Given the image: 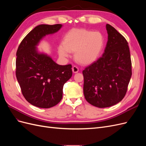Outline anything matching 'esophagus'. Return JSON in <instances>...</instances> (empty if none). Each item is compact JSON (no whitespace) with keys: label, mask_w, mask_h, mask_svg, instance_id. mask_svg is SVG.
I'll return each instance as SVG.
<instances>
[{"label":"esophagus","mask_w":146,"mask_h":146,"mask_svg":"<svg viewBox=\"0 0 146 146\" xmlns=\"http://www.w3.org/2000/svg\"><path fill=\"white\" fill-rule=\"evenodd\" d=\"M72 72L74 73H77V72H78V70H79L78 68L77 67V66H74L73 67H72Z\"/></svg>","instance_id":"1"}]
</instances>
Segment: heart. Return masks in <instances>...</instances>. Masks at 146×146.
Here are the masks:
<instances>
[{
  "mask_svg": "<svg viewBox=\"0 0 146 146\" xmlns=\"http://www.w3.org/2000/svg\"><path fill=\"white\" fill-rule=\"evenodd\" d=\"M104 45V37L99 32L86 29L71 30L65 35L63 42L60 43L58 54L62 58H67L70 52H75L78 63L89 64L99 56Z\"/></svg>",
  "mask_w": 146,
  "mask_h": 146,
  "instance_id": "1",
  "label": "heart"
}]
</instances>
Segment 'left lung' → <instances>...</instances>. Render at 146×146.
Masks as SVG:
<instances>
[{"instance_id": "obj_1", "label": "left lung", "mask_w": 146, "mask_h": 146, "mask_svg": "<svg viewBox=\"0 0 146 146\" xmlns=\"http://www.w3.org/2000/svg\"><path fill=\"white\" fill-rule=\"evenodd\" d=\"M108 41L102 56L83 70V92L88 103L106 108L121 102L126 94L131 61L125 38L110 24L106 25Z\"/></svg>"}]
</instances>
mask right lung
Returning <instances> with one entry per match:
<instances>
[{
    "instance_id": "obj_1",
    "label": "right lung",
    "mask_w": 146,
    "mask_h": 146,
    "mask_svg": "<svg viewBox=\"0 0 146 146\" xmlns=\"http://www.w3.org/2000/svg\"><path fill=\"white\" fill-rule=\"evenodd\" d=\"M61 24L36 26L26 35L16 52V76L23 95L28 102L48 108L58 104L63 97L64 84L72 77V65L56 64L36 46L46 35L54 33Z\"/></svg>"
}]
</instances>
